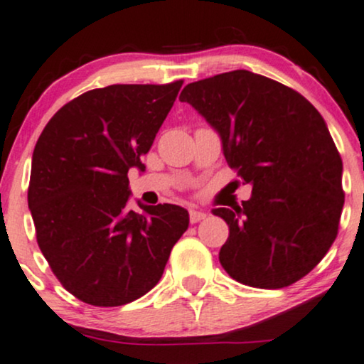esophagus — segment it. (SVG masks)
<instances>
[{
	"instance_id": "1",
	"label": "esophagus",
	"mask_w": 364,
	"mask_h": 364,
	"mask_svg": "<svg viewBox=\"0 0 364 364\" xmlns=\"http://www.w3.org/2000/svg\"><path fill=\"white\" fill-rule=\"evenodd\" d=\"M207 217H208V213L203 212V210H190V222H191V224H198V222L205 220Z\"/></svg>"
}]
</instances>
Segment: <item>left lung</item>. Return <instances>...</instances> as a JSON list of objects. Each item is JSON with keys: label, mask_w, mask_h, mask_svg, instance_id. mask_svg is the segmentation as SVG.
<instances>
[{"label": "left lung", "mask_w": 364, "mask_h": 364, "mask_svg": "<svg viewBox=\"0 0 364 364\" xmlns=\"http://www.w3.org/2000/svg\"><path fill=\"white\" fill-rule=\"evenodd\" d=\"M218 134L251 198L213 213L229 225L218 252L235 282L283 288L309 274L336 240L343 161L326 120L291 87L244 69L190 82L179 95Z\"/></svg>", "instance_id": "left-lung-1"}]
</instances>
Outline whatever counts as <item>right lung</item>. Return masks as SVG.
Returning a JSON list of instances; mask_svg holds the SVG:
<instances>
[{
	"label": "right lung",
	"mask_w": 364,
	"mask_h": 364,
	"mask_svg": "<svg viewBox=\"0 0 364 364\" xmlns=\"http://www.w3.org/2000/svg\"><path fill=\"white\" fill-rule=\"evenodd\" d=\"M183 81L112 85L64 105L35 144L28 208L63 287L96 307L140 299L190 224L178 205L129 208V169L147 154Z\"/></svg>",
	"instance_id": "right-lung-1"
}]
</instances>
